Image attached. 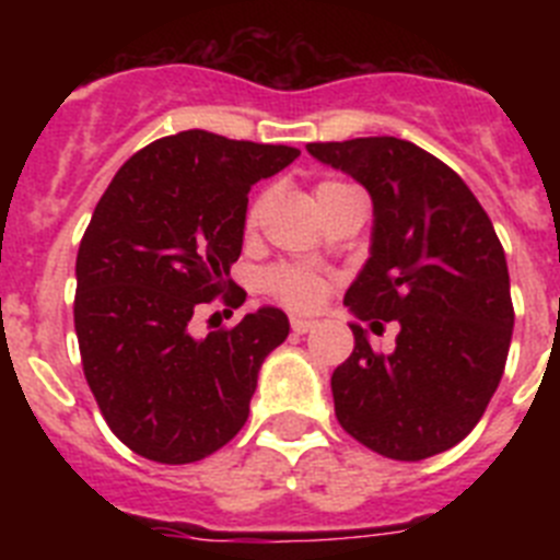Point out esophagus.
Returning a JSON list of instances; mask_svg holds the SVG:
<instances>
[{
    "label": "esophagus",
    "mask_w": 560,
    "mask_h": 560,
    "mask_svg": "<svg viewBox=\"0 0 560 560\" xmlns=\"http://www.w3.org/2000/svg\"><path fill=\"white\" fill-rule=\"evenodd\" d=\"M316 323L314 319H305V316H291V330H294L296 336L308 334V330H314Z\"/></svg>",
    "instance_id": "1"
}]
</instances>
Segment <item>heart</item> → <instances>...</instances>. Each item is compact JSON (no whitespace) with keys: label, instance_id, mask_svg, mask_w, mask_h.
Here are the masks:
<instances>
[{"label":"heart","instance_id":"obj_1","mask_svg":"<svg viewBox=\"0 0 560 560\" xmlns=\"http://www.w3.org/2000/svg\"><path fill=\"white\" fill-rule=\"evenodd\" d=\"M345 190H350V185H345V182H319V185H316V199L325 207L334 196H339V192ZM264 207L266 196H257V199L252 201L249 210H246V230H255V226L260 224V219H264ZM260 289H264L271 300L285 305V308L314 311L316 305H323V300L328 296L330 277L303 264H275L260 275Z\"/></svg>","mask_w":560,"mask_h":560}]
</instances>
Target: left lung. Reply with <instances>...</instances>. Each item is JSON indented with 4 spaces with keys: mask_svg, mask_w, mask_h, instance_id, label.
I'll use <instances>...</instances> for the list:
<instances>
[{
    "mask_svg": "<svg viewBox=\"0 0 560 560\" xmlns=\"http://www.w3.org/2000/svg\"><path fill=\"white\" fill-rule=\"evenodd\" d=\"M373 196V246L345 294L359 319H398L393 353H353L330 375L341 429L404 463L457 446L485 415L513 336L511 277L488 212L457 173L398 137L308 142Z\"/></svg>",
    "mask_w": 560,
    "mask_h": 560,
    "instance_id": "8db88e82",
    "label": "left lung"
}]
</instances>
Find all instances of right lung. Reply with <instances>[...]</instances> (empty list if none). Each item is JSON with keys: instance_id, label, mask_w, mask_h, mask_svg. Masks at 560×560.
Here are the masks:
<instances>
[{"instance_id": "right-lung-1", "label": "right lung", "mask_w": 560, "mask_h": 560, "mask_svg": "<svg viewBox=\"0 0 560 560\" xmlns=\"http://www.w3.org/2000/svg\"><path fill=\"white\" fill-rule=\"evenodd\" d=\"M296 156L192 128L133 153L97 201L78 249L75 334L89 389L133 454L196 463L244 429L289 316L260 308L205 339L190 319L219 296L226 308L246 300L230 280L246 192Z\"/></svg>"}]
</instances>
